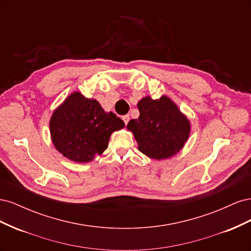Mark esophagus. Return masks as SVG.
Instances as JSON below:
<instances>
[{
    "label": "esophagus",
    "instance_id": "1",
    "mask_svg": "<svg viewBox=\"0 0 251 251\" xmlns=\"http://www.w3.org/2000/svg\"><path fill=\"white\" fill-rule=\"evenodd\" d=\"M123 120L125 121V124H126V125H127L128 120H130V116H128V115H125V116H123Z\"/></svg>",
    "mask_w": 251,
    "mask_h": 251
}]
</instances>
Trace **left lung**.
I'll return each instance as SVG.
<instances>
[{
    "mask_svg": "<svg viewBox=\"0 0 251 251\" xmlns=\"http://www.w3.org/2000/svg\"><path fill=\"white\" fill-rule=\"evenodd\" d=\"M140 115L126 126L134 134L138 150L151 159H168L184 147L191 125L183 113L168 96L159 100L147 96L138 102Z\"/></svg>",
    "mask_w": 251,
    "mask_h": 251,
    "instance_id": "1",
    "label": "left lung"
}]
</instances>
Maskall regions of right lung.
Segmentation results:
<instances>
[{"instance_id":"obj_1","label":"right lung","mask_w":251,"mask_h":251,"mask_svg":"<svg viewBox=\"0 0 251 251\" xmlns=\"http://www.w3.org/2000/svg\"><path fill=\"white\" fill-rule=\"evenodd\" d=\"M49 126L59 153L86 163L107 150L111 134L125 127V123L114 113L104 112L97 100L74 92L53 112Z\"/></svg>"}]
</instances>
